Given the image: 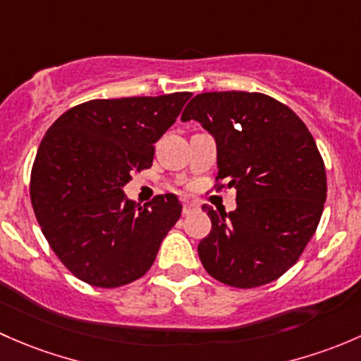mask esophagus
<instances>
[{"instance_id": "obj_1", "label": "esophagus", "mask_w": 361, "mask_h": 361, "mask_svg": "<svg viewBox=\"0 0 361 361\" xmlns=\"http://www.w3.org/2000/svg\"><path fill=\"white\" fill-rule=\"evenodd\" d=\"M196 210H198V207H196L195 203L184 202V208H182V214L189 215V214H192V212H196Z\"/></svg>"}]
</instances>
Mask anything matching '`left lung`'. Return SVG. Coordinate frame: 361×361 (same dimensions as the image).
Returning <instances> with one entry per match:
<instances>
[{
    "mask_svg": "<svg viewBox=\"0 0 361 361\" xmlns=\"http://www.w3.org/2000/svg\"><path fill=\"white\" fill-rule=\"evenodd\" d=\"M196 120L217 142V189H236V210L215 212L198 255L210 276L236 288L278 280L313 238L326 200L325 163L288 106L257 92L196 95L182 121ZM221 180H226L222 185Z\"/></svg>",
    "mask_w": 361,
    "mask_h": 361,
    "instance_id": "8db88e82",
    "label": "left lung"
}]
</instances>
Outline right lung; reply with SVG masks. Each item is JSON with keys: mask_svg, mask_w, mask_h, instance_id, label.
I'll list each match as a JSON object with an SVG mask.
<instances>
[{"mask_svg": "<svg viewBox=\"0 0 361 361\" xmlns=\"http://www.w3.org/2000/svg\"><path fill=\"white\" fill-rule=\"evenodd\" d=\"M191 95L88 100L44 133L29 185L32 210L51 250L78 280L116 288L153 266L182 203L166 192L142 207L125 198L123 185L153 165L154 142Z\"/></svg>", "mask_w": 361, "mask_h": 361, "instance_id": "add662e5", "label": "right lung"}]
</instances>
